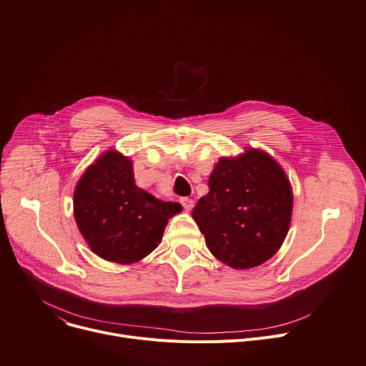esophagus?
I'll return each mask as SVG.
<instances>
[{"mask_svg": "<svg viewBox=\"0 0 366 366\" xmlns=\"http://www.w3.org/2000/svg\"><path fill=\"white\" fill-rule=\"evenodd\" d=\"M179 203L182 204V207H184L187 212H189V210L194 207V200H192V198H188V197H182L181 200H179Z\"/></svg>", "mask_w": 366, "mask_h": 366, "instance_id": "34e87169", "label": "esophagus"}]
</instances>
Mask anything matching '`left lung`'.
<instances>
[{"mask_svg":"<svg viewBox=\"0 0 366 366\" xmlns=\"http://www.w3.org/2000/svg\"><path fill=\"white\" fill-rule=\"evenodd\" d=\"M209 188L192 217L210 252L241 270L272 258L287 235L293 204L280 166L264 152L249 149L237 159L223 157Z\"/></svg>","mask_w":366,"mask_h":366,"instance_id":"1","label":"left lung"}]
</instances>
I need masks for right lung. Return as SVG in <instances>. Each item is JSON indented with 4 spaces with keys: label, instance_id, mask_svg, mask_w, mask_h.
I'll return each instance as SVG.
<instances>
[{
    "label": "right lung",
    "instance_id": "obj_1",
    "mask_svg": "<svg viewBox=\"0 0 366 366\" xmlns=\"http://www.w3.org/2000/svg\"><path fill=\"white\" fill-rule=\"evenodd\" d=\"M181 209L139 188L131 160L118 152H108L89 166L74 192V217L89 247L119 264L150 254L168 219Z\"/></svg>",
    "mask_w": 366,
    "mask_h": 366
}]
</instances>
